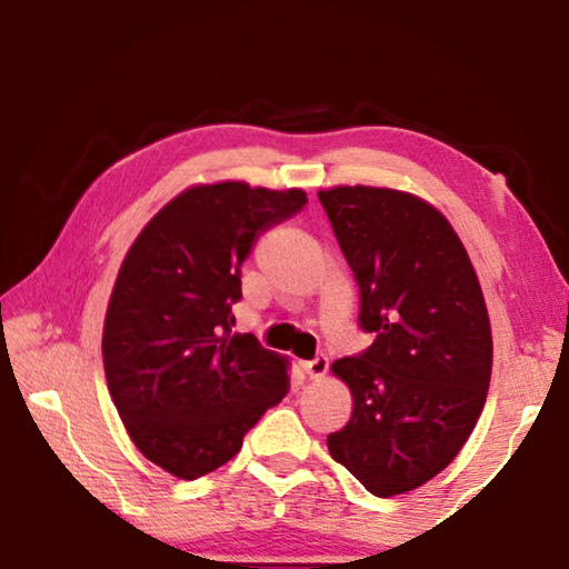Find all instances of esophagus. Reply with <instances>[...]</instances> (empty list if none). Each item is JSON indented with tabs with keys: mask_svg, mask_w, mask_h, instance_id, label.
I'll return each instance as SVG.
<instances>
[{
	"mask_svg": "<svg viewBox=\"0 0 569 569\" xmlns=\"http://www.w3.org/2000/svg\"><path fill=\"white\" fill-rule=\"evenodd\" d=\"M301 366H303V371L308 373V377H311V379H321L323 373L329 371V356L319 353V356H316V359H311V361H303Z\"/></svg>",
	"mask_w": 569,
	"mask_h": 569,
	"instance_id": "34e87169",
	"label": "esophagus"
}]
</instances>
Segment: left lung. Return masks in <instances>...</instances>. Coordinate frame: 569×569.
<instances>
[{"label": "left lung", "instance_id": "8db88e82", "mask_svg": "<svg viewBox=\"0 0 569 569\" xmlns=\"http://www.w3.org/2000/svg\"><path fill=\"white\" fill-rule=\"evenodd\" d=\"M319 200L373 343L333 361L353 397L331 457L377 497L421 487L465 447L492 377V331L465 246L409 192L341 186Z\"/></svg>", "mask_w": 569, "mask_h": 569}]
</instances>
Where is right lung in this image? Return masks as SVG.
Masks as SVG:
<instances>
[{
	"mask_svg": "<svg viewBox=\"0 0 569 569\" xmlns=\"http://www.w3.org/2000/svg\"><path fill=\"white\" fill-rule=\"evenodd\" d=\"M306 203L298 188H190L124 256L104 316V377L134 447L170 475L198 479L223 467L286 397L281 356L230 329L240 266Z\"/></svg>",
	"mask_w": 569,
	"mask_h": 569,
	"instance_id": "right-lung-1",
	"label": "right lung"
}]
</instances>
